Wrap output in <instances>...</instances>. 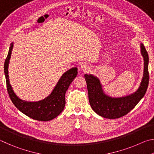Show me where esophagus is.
Here are the masks:
<instances>
[{"label": "esophagus", "instance_id": "esophagus-1", "mask_svg": "<svg viewBox=\"0 0 154 154\" xmlns=\"http://www.w3.org/2000/svg\"><path fill=\"white\" fill-rule=\"evenodd\" d=\"M80 68H81V69H82V71H83V72H88L90 69V67L89 66V65L87 64H82Z\"/></svg>", "mask_w": 154, "mask_h": 154}]
</instances>
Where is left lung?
<instances>
[{
  "instance_id": "left-lung-1",
  "label": "left lung",
  "mask_w": 154,
  "mask_h": 154,
  "mask_svg": "<svg viewBox=\"0 0 154 154\" xmlns=\"http://www.w3.org/2000/svg\"><path fill=\"white\" fill-rule=\"evenodd\" d=\"M140 53L144 60L143 77L139 88L131 94L118 98L111 97L104 92L98 77L91 74L84 75L90 106L99 116L108 119L121 118L128 113L145 96L149 84V57L143 43H140Z\"/></svg>"
}]
</instances>
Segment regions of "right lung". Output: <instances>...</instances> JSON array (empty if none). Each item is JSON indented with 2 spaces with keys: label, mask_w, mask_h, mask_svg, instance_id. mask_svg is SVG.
<instances>
[{
  "label": "right lung",
  "mask_w": 154,
  "mask_h": 154,
  "mask_svg": "<svg viewBox=\"0 0 154 154\" xmlns=\"http://www.w3.org/2000/svg\"><path fill=\"white\" fill-rule=\"evenodd\" d=\"M14 43H11L8 55L5 60L4 71L6 78L7 92L12 103L17 109L29 118L38 121L47 122L56 118L64 110L65 94L69 85L77 75V68L73 67L65 72L60 78L51 93L48 97L36 102H28L20 99L13 90L9 79V63Z\"/></svg>",
  "instance_id": "obj_1"
}]
</instances>
